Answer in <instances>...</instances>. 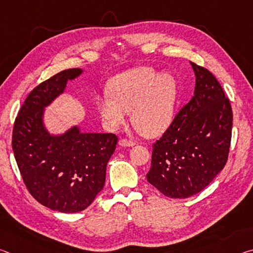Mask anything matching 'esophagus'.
Segmentation results:
<instances>
[{
	"mask_svg": "<svg viewBox=\"0 0 253 253\" xmlns=\"http://www.w3.org/2000/svg\"><path fill=\"white\" fill-rule=\"evenodd\" d=\"M119 145H121V146H125V147H131V146H134V145H135V142H134V140H131V139L122 138L121 140H119Z\"/></svg>",
	"mask_w": 253,
	"mask_h": 253,
	"instance_id": "1",
	"label": "esophagus"
}]
</instances>
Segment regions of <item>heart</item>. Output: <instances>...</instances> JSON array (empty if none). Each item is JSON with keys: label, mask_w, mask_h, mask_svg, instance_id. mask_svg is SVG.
Here are the masks:
<instances>
[{"label": "heart", "mask_w": 253, "mask_h": 253, "mask_svg": "<svg viewBox=\"0 0 253 253\" xmlns=\"http://www.w3.org/2000/svg\"><path fill=\"white\" fill-rule=\"evenodd\" d=\"M177 91L174 76L139 67L113 77L107 84V95L98 97L96 106L107 127H119L130 113L136 129L152 137L172 122Z\"/></svg>", "instance_id": "1"}]
</instances>
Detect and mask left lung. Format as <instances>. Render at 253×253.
<instances>
[{"label":"left lung","mask_w":253,"mask_h":253,"mask_svg":"<svg viewBox=\"0 0 253 253\" xmlns=\"http://www.w3.org/2000/svg\"><path fill=\"white\" fill-rule=\"evenodd\" d=\"M195 89L191 100L153 144L147 181L168 198L185 199L204 190L228 161L232 108L219 81L191 62Z\"/></svg>","instance_id":"8db88e82"}]
</instances>
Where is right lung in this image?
I'll return each mask as SVG.
<instances>
[{
    "mask_svg": "<svg viewBox=\"0 0 253 253\" xmlns=\"http://www.w3.org/2000/svg\"><path fill=\"white\" fill-rule=\"evenodd\" d=\"M68 69L38 84L15 118L12 148L21 176L34 199L62 213L83 211L104 188L106 166L118 142L115 134H85L72 127L51 136L42 124L43 108L81 74Z\"/></svg>",
    "mask_w": 253,
    "mask_h": 253,
    "instance_id": "add662e5",
    "label": "right lung"
}]
</instances>
